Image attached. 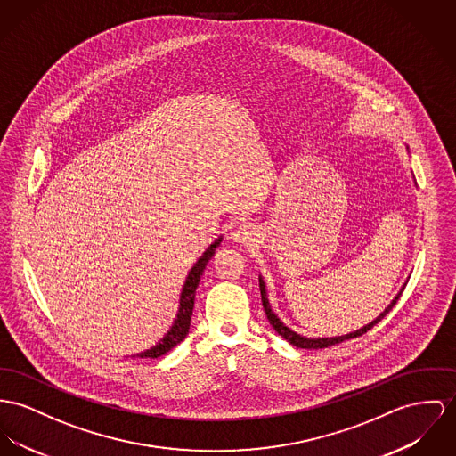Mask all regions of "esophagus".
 <instances>
[{"label": "esophagus", "instance_id": "esophagus-1", "mask_svg": "<svg viewBox=\"0 0 456 456\" xmlns=\"http://www.w3.org/2000/svg\"><path fill=\"white\" fill-rule=\"evenodd\" d=\"M253 238H255V232H253V229H251L249 225H246V224L238 225V227L232 231V240H234L236 243H240V245H249V243L253 241Z\"/></svg>", "mask_w": 456, "mask_h": 456}]
</instances>
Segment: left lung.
Segmentation results:
<instances>
[{"label":"left lung","instance_id":"1","mask_svg":"<svg viewBox=\"0 0 456 456\" xmlns=\"http://www.w3.org/2000/svg\"><path fill=\"white\" fill-rule=\"evenodd\" d=\"M260 280V293H262V305H264V311H265V314H267V319H269V322H271V326L278 331V335H281L286 342H289L291 346H295V347H298V349H324V347H331V346H337V344H342V342H346V340H351V338H355V337H361L362 333H366L368 330H371L379 321H382L386 314H388V311L395 305V302L399 300V297H401V293H403V289H404V286L401 288V291L392 298V302L387 305L386 309H384V313H380V314L377 315L371 322H368L366 326H362V328H359V330H355V331H352V333H347V335H342V337H324V338H309V337H304V335H300V333H297V331H293V330H289L282 321H281L278 315L273 313V309H271V304H269V298H267V288H265V281L264 278L260 276L258 278Z\"/></svg>","mask_w":456,"mask_h":456}]
</instances>
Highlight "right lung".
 Masks as SVG:
<instances>
[{"instance_id":"obj_1","label":"right lung","mask_w":456,"mask_h":456,"mask_svg":"<svg viewBox=\"0 0 456 456\" xmlns=\"http://www.w3.org/2000/svg\"><path fill=\"white\" fill-rule=\"evenodd\" d=\"M222 236H218L210 246L208 249L198 258V262L192 265V269L189 271L185 282L182 286V293H180V300H178V311H176L175 321L172 322L170 330L165 333V337L156 344L152 346L151 349L147 351L139 352L132 357H151V359H156L159 355H165L167 352L172 351L175 346H178L189 333V326H191V317H192V309H194V300H196V288L201 281V276L208 265L213 255H215V249L222 243Z\"/></svg>"}]
</instances>
